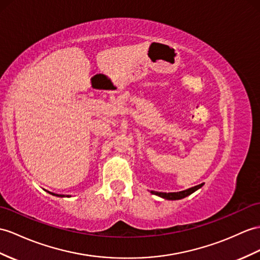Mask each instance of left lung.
Segmentation results:
<instances>
[{"label": "left lung", "instance_id": "1", "mask_svg": "<svg viewBox=\"0 0 260 260\" xmlns=\"http://www.w3.org/2000/svg\"><path fill=\"white\" fill-rule=\"evenodd\" d=\"M202 186H203V183L202 184H199L196 186H193V187H189L187 189H184V191H181V192H173V193H163V192H154V191H151L152 194L154 195H157L160 196V198L162 199H166V200H181V199H184L186 198V196L191 195L192 193H194L195 191H198L199 188H201Z\"/></svg>", "mask_w": 260, "mask_h": 260}]
</instances>
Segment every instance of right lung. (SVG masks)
Here are the masks:
<instances>
[{"label": "right lung", "mask_w": 260, "mask_h": 260, "mask_svg": "<svg viewBox=\"0 0 260 260\" xmlns=\"http://www.w3.org/2000/svg\"><path fill=\"white\" fill-rule=\"evenodd\" d=\"M49 194H52V195H55V196H59V198H65V195H61V194H55V193H50V192H48ZM69 195H67V198H68Z\"/></svg>", "instance_id": "1"}]
</instances>
